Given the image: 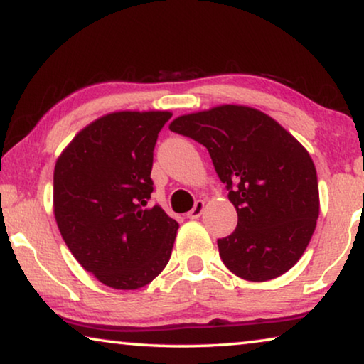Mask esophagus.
<instances>
[{
	"instance_id": "esophagus-1",
	"label": "esophagus",
	"mask_w": 364,
	"mask_h": 364,
	"mask_svg": "<svg viewBox=\"0 0 364 364\" xmlns=\"http://www.w3.org/2000/svg\"><path fill=\"white\" fill-rule=\"evenodd\" d=\"M203 208H205V202H203V200H197V202H195V205H193V208L191 210V212L187 213V218H191V220L198 218L200 215H202Z\"/></svg>"
}]
</instances>
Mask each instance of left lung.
<instances>
[{
  "label": "left lung",
  "instance_id": "1",
  "mask_svg": "<svg viewBox=\"0 0 364 364\" xmlns=\"http://www.w3.org/2000/svg\"><path fill=\"white\" fill-rule=\"evenodd\" d=\"M169 128L207 147L238 213L233 233L218 240L225 266L255 282L291 269L320 208L317 171L304 146L271 117L238 105L178 117Z\"/></svg>",
  "mask_w": 364,
  "mask_h": 364
}]
</instances>
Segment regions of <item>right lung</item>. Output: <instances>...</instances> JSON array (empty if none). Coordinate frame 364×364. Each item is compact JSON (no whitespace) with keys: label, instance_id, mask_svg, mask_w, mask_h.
Listing matches in <instances>:
<instances>
[{"label":"right lung","instance_id":"right-lung-1","mask_svg":"<svg viewBox=\"0 0 364 364\" xmlns=\"http://www.w3.org/2000/svg\"><path fill=\"white\" fill-rule=\"evenodd\" d=\"M169 112H118L82 129L57 159L54 213L83 269L133 291L159 276L178 223L149 207L157 136Z\"/></svg>","mask_w":364,"mask_h":364}]
</instances>
